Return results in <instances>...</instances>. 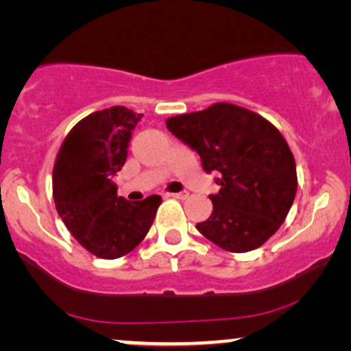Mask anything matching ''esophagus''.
<instances>
[{
  "label": "esophagus",
  "instance_id": "esophagus-1",
  "mask_svg": "<svg viewBox=\"0 0 351 351\" xmlns=\"http://www.w3.org/2000/svg\"><path fill=\"white\" fill-rule=\"evenodd\" d=\"M167 197H172V199H187L189 197V192L187 191H182V192H174V193H167Z\"/></svg>",
  "mask_w": 351,
  "mask_h": 351
}]
</instances>
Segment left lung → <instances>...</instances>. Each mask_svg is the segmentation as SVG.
Here are the masks:
<instances>
[{"instance_id":"1","label":"left lung","mask_w":351,"mask_h":351,"mask_svg":"<svg viewBox=\"0 0 351 351\" xmlns=\"http://www.w3.org/2000/svg\"><path fill=\"white\" fill-rule=\"evenodd\" d=\"M176 138L199 152L205 172H220L213 212L197 230L221 250L246 253L269 240L298 192L294 156L274 125L232 103L172 117Z\"/></svg>"}]
</instances>
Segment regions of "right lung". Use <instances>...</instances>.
Returning a JSON list of instances; mask_svg holds the SVG:
<instances>
[{"instance_id": "add662e5", "label": "right lung", "mask_w": 351, "mask_h": 351, "mask_svg": "<svg viewBox=\"0 0 351 351\" xmlns=\"http://www.w3.org/2000/svg\"><path fill=\"white\" fill-rule=\"evenodd\" d=\"M143 114L126 106L95 111L70 130L52 171L56 208L86 251L117 259L133 251L149 232L159 195L139 202L118 197L113 182L128 158L131 131Z\"/></svg>"}]
</instances>
